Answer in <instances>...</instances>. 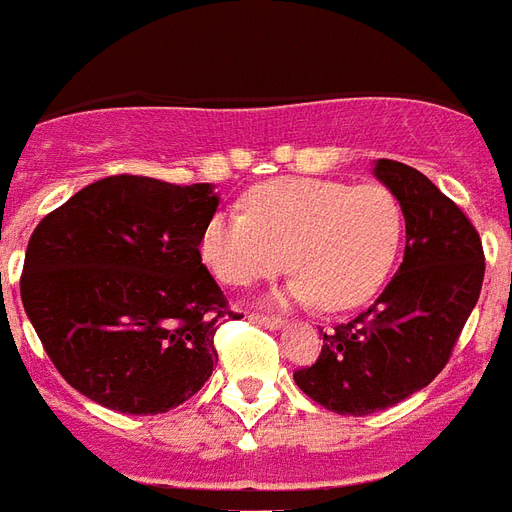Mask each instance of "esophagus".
<instances>
[{"label": "esophagus", "mask_w": 512, "mask_h": 512, "mask_svg": "<svg viewBox=\"0 0 512 512\" xmlns=\"http://www.w3.org/2000/svg\"><path fill=\"white\" fill-rule=\"evenodd\" d=\"M249 322H255L260 327H271V330L284 325L282 317H271V314H249Z\"/></svg>", "instance_id": "esophagus-1"}]
</instances>
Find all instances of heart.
<instances>
[{
    "label": "heart",
    "instance_id": "1",
    "mask_svg": "<svg viewBox=\"0 0 512 512\" xmlns=\"http://www.w3.org/2000/svg\"><path fill=\"white\" fill-rule=\"evenodd\" d=\"M400 239L403 209L386 187L284 177L255 187L247 214H214L201 257L228 287L271 279L287 265L295 276L284 298L346 311L384 287Z\"/></svg>",
    "mask_w": 512,
    "mask_h": 512
}]
</instances>
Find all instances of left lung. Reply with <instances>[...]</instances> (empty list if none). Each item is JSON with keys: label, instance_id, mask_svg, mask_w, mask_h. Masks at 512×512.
Instances as JSON below:
<instances>
[{"label": "left lung", "instance_id": "obj_1", "mask_svg": "<svg viewBox=\"0 0 512 512\" xmlns=\"http://www.w3.org/2000/svg\"><path fill=\"white\" fill-rule=\"evenodd\" d=\"M373 174L403 209L400 271L368 311L325 333L311 368L295 370V384L341 416L392 408L438 376L486 271L473 222L421 171L381 158Z\"/></svg>", "mask_w": 512, "mask_h": 512}]
</instances>
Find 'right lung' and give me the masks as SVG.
Masks as SVG:
<instances>
[{"label": "right lung", "mask_w": 512, "mask_h": 512, "mask_svg": "<svg viewBox=\"0 0 512 512\" xmlns=\"http://www.w3.org/2000/svg\"><path fill=\"white\" fill-rule=\"evenodd\" d=\"M217 204L209 182L117 174L83 187L34 228L23 308L80 395L155 416L209 381L214 333L239 317L198 249Z\"/></svg>", "instance_id": "right-lung-1"}]
</instances>
